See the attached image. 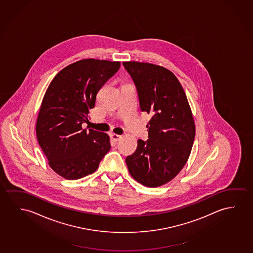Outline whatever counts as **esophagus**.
<instances>
[{"mask_svg": "<svg viewBox=\"0 0 253 253\" xmlns=\"http://www.w3.org/2000/svg\"><path fill=\"white\" fill-rule=\"evenodd\" d=\"M111 138H112V140H114V141H116V142H117V141H119V140L121 139L122 136H120V135H117V134H115V133H112L111 134Z\"/></svg>", "mask_w": 253, "mask_h": 253, "instance_id": "obj_1", "label": "esophagus"}]
</instances>
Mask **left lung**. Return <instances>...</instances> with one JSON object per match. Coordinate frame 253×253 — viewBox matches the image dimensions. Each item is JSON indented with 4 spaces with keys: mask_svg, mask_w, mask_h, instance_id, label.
Returning <instances> with one entry per match:
<instances>
[{
    "mask_svg": "<svg viewBox=\"0 0 253 253\" xmlns=\"http://www.w3.org/2000/svg\"><path fill=\"white\" fill-rule=\"evenodd\" d=\"M123 64L136 84L140 109L151 115L149 139L137 140L136 151L125 160L128 172L144 186H162L181 171L191 155L196 133L191 106L170 70L149 62Z\"/></svg>",
    "mask_w": 253,
    "mask_h": 253,
    "instance_id": "8db88e82",
    "label": "left lung"
}]
</instances>
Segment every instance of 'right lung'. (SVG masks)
Segmentation results:
<instances>
[{
	"mask_svg": "<svg viewBox=\"0 0 253 253\" xmlns=\"http://www.w3.org/2000/svg\"><path fill=\"white\" fill-rule=\"evenodd\" d=\"M120 62L83 59L63 68L48 85L37 117V140L50 168L76 180L95 172L110 150L106 133L86 129L88 110L99 89L120 68Z\"/></svg>",
	"mask_w": 253,
	"mask_h": 253,
	"instance_id": "obj_1",
	"label": "right lung"
}]
</instances>
